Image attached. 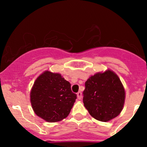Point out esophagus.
Listing matches in <instances>:
<instances>
[{
    "mask_svg": "<svg viewBox=\"0 0 147 147\" xmlns=\"http://www.w3.org/2000/svg\"><path fill=\"white\" fill-rule=\"evenodd\" d=\"M77 98H78V99H82V92L79 91V92L77 93Z\"/></svg>",
    "mask_w": 147,
    "mask_h": 147,
    "instance_id": "34e87169",
    "label": "esophagus"
}]
</instances>
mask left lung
<instances>
[{"mask_svg": "<svg viewBox=\"0 0 147 147\" xmlns=\"http://www.w3.org/2000/svg\"><path fill=\"white\" fill-rule=\"evenodd\" d=\"M83 102L95 119L108 122L119 115L125 101V90L118 76L108 70L91 76L85 83Z\"/></svg>", "mask_w": 147, "mask_h": 147, "instance_id": "8db88e82", "label": "left lung"}]
</instances>
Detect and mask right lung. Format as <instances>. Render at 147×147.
Here are the masks:
<instances>
[{"instance_id":"obj_1","label":"right lung","mask_w":147,"mask_h":147,"mask_svg":"<svg viewBox=\"0 0 147 147\" xmlns=\"http://www.w3.org/2000/svg\"><path fill=\"white\" fill-rule=\"evenodd\" d=\"M77 95L61 75L48 70L37 77L30 92L35 114L48 122H57L68 115Z\"/></svg>"}]
</instances>
